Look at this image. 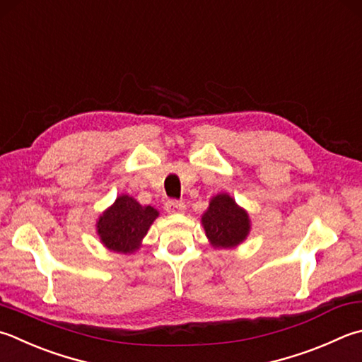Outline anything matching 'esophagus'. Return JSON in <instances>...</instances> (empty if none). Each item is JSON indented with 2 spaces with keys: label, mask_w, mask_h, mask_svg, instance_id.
Wrapping results in <instances>:
<instances>
[{
  "label": "esophagus",
  "mask_w": 362,
  "mask_h": 362,
  "mask_svg": "<svg viewBox=\"0 0 362 362\" xmlns=\"http://www.w3.org/2000/svg\"><path fill=\"white\" fill-rule=\"evenodd\" d=\"M184 209H186V204H184L182 202L168 200L165 203V211L168 214H180V213H184Z\"/></svg>",
  "instance_id": "obj_1"
}]
</instances>
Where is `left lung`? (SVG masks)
<instances>
[{
	"instance_id": "obj_1",
	"label": "left lung",
	"mask_w": 362,
	"mask_h": 362,
	"mask_svg": "<svg viewBox=\"0 0 362 362\" xmlns=\"http://www.w3.org/2000/svg\"><path fill=\"white\" fill-rule=\"evenodd\" d=\"M202 223L209 243L217 249L236 247L250 231L247 211L238 206L228 194H217L211 199Z\"/></svg>"
}]
</instances>
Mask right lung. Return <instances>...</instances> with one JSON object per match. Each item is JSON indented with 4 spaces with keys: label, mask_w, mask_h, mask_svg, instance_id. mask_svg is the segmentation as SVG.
Instances as JSON below:
<instances>
[{
    "label": "right lung",
    "mask_w": 362,
    "mask_h": 362,
    "mask_svg": "<svg viewBox=\"0 0 362 362\" xmlns=\"http://www.w3.org/2000/svg\"><path fill=\"white\" fill-rule=\"evenodd\" d=\"M158 216L159 211L153 206H141L132 197L119 195L99 217L98 235L108 250L134 254Z\"/></svg>",
    "instance_id": "right-lung-1"
}]
</instances>
